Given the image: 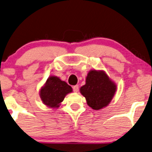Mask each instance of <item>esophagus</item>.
I'll return each mask as SVG.
<instances>
[{
	"mask_svg": "<svg viewBox=\"0 0 152 152\" xmlns=\"http://www.w3.org/2000/svg\"><path fill=\"white\" fill-rule=\"evenodd\" d=\"M73 90H74V92H77L78 91V86L76 85V86H73Z\"/></svg>",
	"mask_w": 152,
	"mask_h": 152,
	"instance_id": "obj_1",
	"label": "esophagus"
}]
</instances>
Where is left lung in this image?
Here are the masks:
<instances>
[{
  "label": "left lung",
  "mask_w": 152,
  "mask_h": 152,
  "mask_svg": "<svg viewBox=\"0 0 152 152\" xmlns=\"http://www.w3.org/2000/svg\"><path fill=\"white\" fill-rule=\"evenodd\" d=\"M117 90V86L103 70H90L86 85L80 92L86 97L87 104L94 110H101L110 104Z\"/></svg>",
  "instance_id": "1"
}]
</instances>
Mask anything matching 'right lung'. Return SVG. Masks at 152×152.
<instances>
[{
    "label": "right lung",
    "instance_id": "obj_1",
    "mask_svg": "<svg viewBox=\"0 0 152 152\" xmlns=\"http://www.w3.org/2000/svg\"><path fill=\"white\" fill-rule=\"evenodd\" d=\"M71 92H72V87L65 81L56 76H50L40 89L39 96L44 104L56 108L60 106L66 95Z\"/></svg>",
    "mask_w": 152,
    "mask_h": 152
}]
</instances>
